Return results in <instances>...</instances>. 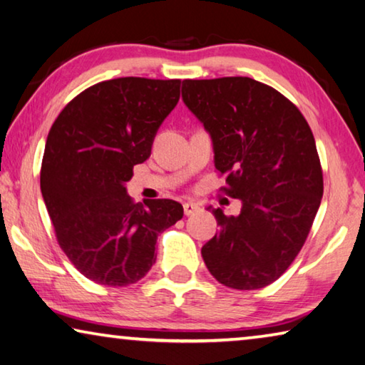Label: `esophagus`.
Wrapping results in <instances>:
<instances>
[{"label":"esophagus","mask_w":365,"mask_h":365,"mask_svg":"<svg viewBox=\"0 0 365 365\" xmlns=\"http://www.w3.org/2000/svg\"><path fill=\"white\" fill-rule=\"evenodd\" d=\"M198 210H200L198 205H195V203H183L185 216H192V214H195Z\"/></svg>","instance_id":"obj_1"}]
</instances>
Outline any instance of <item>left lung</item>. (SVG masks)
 Here are the masks:
<instances>
[{
    "label": "left lung",
    "instance_id": "8db88e82",
    "mask_svg": "<svg viewBox=\"0 0 365 365\" xmlns=\"http://www.w3.org/2000/svg\"><path fill=\"white\" fill-rule=\"evenodd\" d=\"M182 97L211 135L222 192L242 201L239 216L212 210L221 229L201 255L221 284L262 289L296 259L320 207L314 135L291 101L252 78L185 79Z\"/></svg>",
    "mask_w": 365,
    "mask_h": 365
}]
</instances>
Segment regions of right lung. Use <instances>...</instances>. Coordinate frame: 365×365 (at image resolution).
Masks as SVG:
<instances>
[{
    "label": "right lung",
    "mask_w": 365,
    "mask_h": 365,
    "mask_svg": "<svg viewBox=\"0 0 365 365\" xmlns=\"http://www.w3.org/2000/svg\"><path fill=\"white\" fill-rule=\"evenodd\" d=\"M178 99L180 79L102 81L51 125L40 190L61 250L97 284L140 281L155 263L158 235L183 217L177 201L135 203L125 188Z\"/></svg>",
    "instance_id": "right-lung-1"
}]
</instances>
